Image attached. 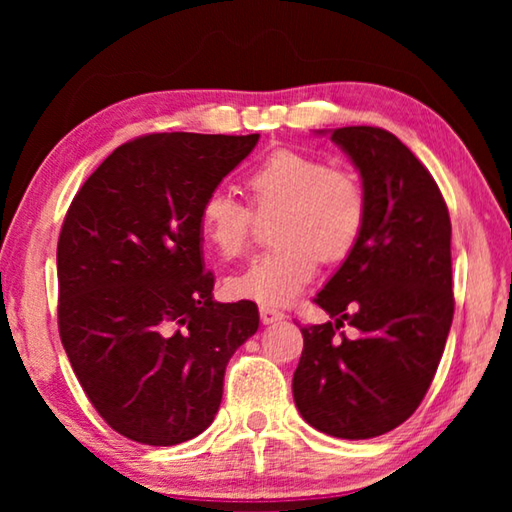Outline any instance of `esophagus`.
I'll use <instances>...</instances> for the list:
<instances>
[{
	"label": "esophagus",
	"instance_id": "34e87169",
	"mask_svg": "<svg viewBox=\"0 0 512 512\" xmlns=\"http://www.w3.org/2000/svg\"><path fill=\"white\" fill-rule=\"evenodd\" d=\"M259 318H262L264 325H273V323H280V320H284V314L280 309L262 307V309H259Z\"/></svg>",
	"mask_w": 512,
	"mask_h": 512
}]
</instances>
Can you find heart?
Masks as SVG:
<instances>
[{
  "label": "heart",
  "mask_w": 512,
  "mask_h": 512,
  "mask_svg": "<svg viewBox=\"0 0 512 512\" xmlns=\"http://www.w3.org/2000/svg\"><path fill=\"white\" fill-rule=\"evenodd\" d=\"M259 214H273L277 246L228 280V293L262 307H282L307 287L323 262H343L366 225V194L348 171L298 151H275L246 176ZM255 214L228 192H210L198 210L203 239L223 257L244 253Z\"/></svg>",
  "instance_id": "1"
}]
</instances>
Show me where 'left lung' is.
<instances>
[{
  "mask_svg": "<svg viewBox=\"0 0 512 512\" xmlns=\"http://www.w3.org/2000/svg\"><path fill=\"white\" fill-rule=\"evenodd\" d=\"M332 142L359 169L366 225L314 298L332 320L300 329L293 400L314 429L366 440L409 420L438 370L454 318L452 223L436 180L393 133L345 126Z\"/></svg>",
  "mask_w": 512,
  "mask_h": 512,
  "instance_id": "8db88e82",
  "label": "left lung"
}]
</instances>
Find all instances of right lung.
<instances>
[{"instance_id": "1", "label": "right lung", "mask_w": 512, "mask_h": 512, "mask_svg": "<svg viewBox=\"0 0 512 512\" xmlns=\"http://www.w3.org/2000/svg\"><path fill=\"white\" fill-rule=\"evenodd\" d=\"M259 135L155 133L112 151L58 237V329L94 409L121 436L169 447L210 427L225 366L259 327L216 302L198 210Z\"/></svg>"}]
</instances>
